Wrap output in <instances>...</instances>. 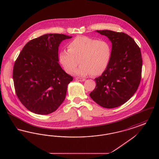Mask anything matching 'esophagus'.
I'll return each instance as SVG.
<instances>
[{
    "label": "esophagus",
    "mask_w": 159,
    "mask_h": 159,
    "mask_svg": "<svg viewBox=\"0 0 159 159\" xmlns=\"http://www.w3.org/2000/svg\"><path fill=\"white\" fill-rule=\"evenodd\" d=\"M76 80L78 81H80V82H84L85 80L84 79H82V78H79V77H76Z\"/></svg>",
    "instance_id": "1"
}]
</instances>
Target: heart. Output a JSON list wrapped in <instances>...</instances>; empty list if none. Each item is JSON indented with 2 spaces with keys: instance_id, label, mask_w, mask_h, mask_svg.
<instances>
[{
  "instance_id": "1",
  "label": "heart",
  "mask_w": 159,
  "mask_h": 159,
  "mask_svg": "<svg viewBox=\"0 0 159 159\" xmlns=\"http://www.w3.org/2000/svg\"><path fill=\"white\" fill-rule=\"evenodd\" d=\"M112 56L110 43L104 40L77 36L68 45V51H61L58 60L68 74H73L79 64L76 74L80 76H99L108 67Z\"/></svg>"
}]
</instances>
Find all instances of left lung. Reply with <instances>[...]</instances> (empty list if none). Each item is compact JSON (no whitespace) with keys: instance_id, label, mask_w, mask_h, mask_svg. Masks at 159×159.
Wrapping results in <instances>:
<instances>
[{"instance_id":"1","label":"left lung","mask_w":159,"mask_h":159,"mask_svg":"<svg viewBox=\"0 0 159 159\" xmlns=\"http://www.w3.org/2000/svg\"><path fill=\"white\" fill-rule=\"evenodd\" d=\"M112 43L110 62L102 75L95 78L90 97L102 107L113 108L126 102L135 93L141 79L143 60L139 47L127 34L97 30Z\"/></svg>"}]
</instances>
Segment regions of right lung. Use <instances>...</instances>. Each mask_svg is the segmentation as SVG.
<instances>
[{"label":"right lung","instance_id":"1","mask_svg":"<svg viewBox=\"0 0 159 159\" xmlns=\"http://www.w3.org/2000/svg\"><path fill=\"white\" fill-rule=\"evenodd\" d=\"M72 37L46 34L24 46L13 68L17 97L34 113H53L66 98L68 83L73 80L58 64L61 42Z\"/></svg>","mask_w":159,"mask_h":159}]
</instances>
